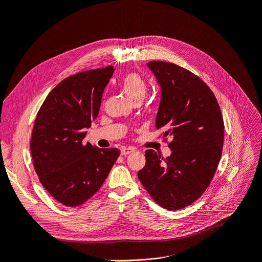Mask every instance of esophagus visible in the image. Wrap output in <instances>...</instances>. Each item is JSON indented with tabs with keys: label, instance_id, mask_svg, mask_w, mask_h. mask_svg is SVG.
<instances>
[{
	"label": "esophagus",
	"instance_id": "34e87169",
	"mask_svg": "<svg viewBox=\"0 0 262 262\" xmlns=\"http://www.w3.org/2000/svg\"><path fill=\"white\" fill-rule=\"evenodd\" d=\"M133 152H135L134 148H130V147L129 148H126V147H124V148L121 149V156L126 157V156H128V154H130Z\"/></svg>",
	"mask_w": 262,
	"mask_h": 262
}]
</instances>
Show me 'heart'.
I'll use <instances>...</instances> for the list:
<instances>
[{
	"instance_id": "b5f03b06",
	"label": "heart",
	"mask_w": 262,
	"mask_h": 262,
	"mask_svg": "<svg viewBox=\"0 0 262 262\" xmlns=\"http://www.w3.org/2000/svg\"><path fill=\"white\" fill-rule=\"evenodd\" d=\"M121 87L130 101L137 99L143 100L148 93L146 80L136 72H129L126 74L122 79Z\"/></svg>"
}]
</instances>
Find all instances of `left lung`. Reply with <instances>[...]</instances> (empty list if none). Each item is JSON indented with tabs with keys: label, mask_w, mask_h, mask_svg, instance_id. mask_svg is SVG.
Segmentation results:
<instances>
[{
	"label": "left lung",
	"mask_w": 262,
	"mask_h": 262,
	"mask_svg": "<svg viewBox=\"0 0 262 262\" xmlns=\"http://www.w3.org/2000/svg\"><path fill=\"white\" fill-rule=\"evenodd\" d=\"M149 69L161 87L157 128L171 136L172 151L162 162L146 151V165L138 178L151 198L168 210L196 201L214 177L224 146V119L216 97L199 76L165 61H150Z\"/></svg>",
	"instance_id": "1"
}]
</instances>
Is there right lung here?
I'll return each mask as SVG.
<instances>
[{
    "instance_id": "right-lung-1",
    "label": "right lung",
    "mask_w": 262,
    "mask_h": 262,
    "mask_svg": "<svg viewBox=\"0 0 262 262\" xmlns=\"http://www.w3.org/2000/svg\"><path fill=\"white\" fill-rule=\"evenodd\" d=\"M113 72L108 66L67 77L47 95L36 114L30 142L34 169L46 191L66 206L89 201L120 157L116 148L83 142Z\"/></svg>"
}]
</instances>
